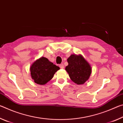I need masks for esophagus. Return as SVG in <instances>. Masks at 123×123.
<instances>
[{
    "label": "esophagus",
    "instance_id": "esophagus-1",
    "mask_svg": "<svg viewBox=\"0 0 123 123\" xmlns=\"http://www.w3.org/2000/svg\"><path fill=\"white\" fill-rule=\"evenodd\" d=\"M60 68H61V69H63V68H64L63 64L62 63L61 64H60Z\"/></svg>",
    "mask_w": 123,
    "mask_h": 123
}]
</instances>
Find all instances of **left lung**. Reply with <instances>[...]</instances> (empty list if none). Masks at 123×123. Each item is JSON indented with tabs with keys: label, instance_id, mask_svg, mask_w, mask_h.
<instances>
[{
	"label": "left lung",
	"instance_id": "1",
	"mask_svg": "<svg viewBox=\"0 0 123 123\" xmlns=\"http://www.w3.org/2000/svg\"><path fill=\"white\" fill-rule=\"evenodd\" d=\"M68 65L65 69L71 80L77 85H83L88 80L92 73V67L81 54H72L68 58Z\"/></svg>",
	"mask_w": 123,
	"mask_h": 123
}]
</instances>
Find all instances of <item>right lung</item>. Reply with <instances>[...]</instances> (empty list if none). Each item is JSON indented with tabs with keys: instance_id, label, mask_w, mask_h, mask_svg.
<instances>
[{
	"instance_id": "1",
	"label": "right lung",
	"mask_w": 123,
	"mask_h": 123,
	"mask_svg": "<svg viewBox=\"0 0 123 123\" xmlns=\"http://www.w3.org/2000/svg\"><path fill=\"white\" fill-rule=\"evenodd\" d=\"M60 67L44 57H41L33 62L30 67L31 78L37 84L44 85L53 78Z\"/></svg>"
}]
</instances>
